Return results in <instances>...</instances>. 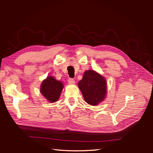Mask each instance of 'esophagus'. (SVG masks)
I'll use <instances>...</instances> for the list:
<instances>
[{
    "mask_svg": "<svg viewBox=\"0 0 153 153\" xmlns=\"http://www.w3.org/2000/svg\"><path fill=\"white\" fill-rule=\"evenodd\" d=\"M68 81L69 84H74L75 83V80H74L73 78H69V79L68 80Z\"/></svg>",
    "mask_w": 153,
    "mask_h": 153,
    "instance_id": "1",
    "label": "esophagus"
}]
</instances>
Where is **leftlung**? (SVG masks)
<instances>
[{"label": "left lung", "instance_id": "8db88e82", "mask_svg": "<svg viewBox=\"0 0 153 153\" xmlns=\"http://www.w3.org/2000/svg\"><path fill=\"white\" fill-rule=\"evenodd\" d=\"M85 102L96 106L103 102L106 96L107 84L104 76L94 70H87L78 84Z\"/></svg>", "mask_w": 153, "mask_h": 153}]
</instances>
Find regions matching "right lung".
I'll return each instance as SVG.
<instances>
[{
    "label": "right lung",
    "instance_id": "obj_1",
    "mask_svg": "<svg viewBox=\"0 0 153 153\" xmlns=\"http://www.w3.org/2000/svg\"><path fill=\"white\" fill-rule=\"evenodd\" d=\"M64 84L52 76H48L41 82L40 92L50 103H54L59 99Z\"/></svg>",
    "mask_w": 153,
    "mask_h": 153
}]
</instances>
